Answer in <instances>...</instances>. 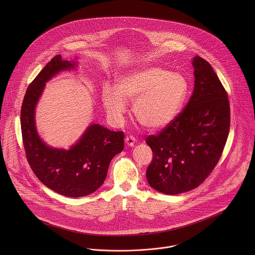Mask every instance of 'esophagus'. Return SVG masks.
Listing matches in <instances>:
<instances>
[{
    "label": "esophagus",
    "instance_id": "esophagus-1",
    "mask_svg": "<svg viewBox=\"0 0 255 255\" xmlns=\"http://www.w3.org/2000/svg\"><path fill=\"white\" fill-rule=\"evenodd\" d=\"M136 139L133 136H127L126 137V143L128 146H133L135 143Z\"/></svg>",
    "mask_w": 255,
    "mask_h": 255
}]
</instances>
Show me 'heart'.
Returning <instances> with one entry per match:
<instances>
[{"instance_id":"obj_1","label":"heart","mask_w":255,"mask_h":255,"mask_svg":"<svg viewBox=\"0 0 255 255\" xmlns=\"http://www.w3.org/2000/svg\"><path fill=\"white\" fill-rule=\"evenodd\" d=\"M188 92V82L180 73L149 67L122 75L116 87L109 84L102 90V102L111 120L124 121L127 102H133L137 122L149 129H159L171 124L179 115Z\"/></svg>"}]
</instances>
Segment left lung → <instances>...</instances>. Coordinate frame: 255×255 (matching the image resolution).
I'll use <instances>...</instances> for the list:
<instances>
[{"mask_svg": "<svg viewBox=\"0 0 255 255\" xmlns=\"http://www.w3.org/2000/svg\"><path fill=\"white\" fill-rule=\"evenodd\" d=\"M194 89L184 109L146 143L153 159L146 171L151 187L179 194L197 187L218 163L230 130L228 94L211 65L192 60Z\"/></svg>", "mask_w": 255, "mask_h": 255, "instance_id": "obj_1", "label": "left lung"}]
</instances>
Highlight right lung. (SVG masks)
Masks as SVG:
<instances>
[{
    "label": "right lung",
    "instance_id": "add662e5",
    "mask_svg": "<svg viewBox=\"0 0 255 255\" xmlns=\"http://www.w3.org/2000/svg\"><path fill=\"white\" fill-rule=\"evenodd\" d=\"M75 62L55 56L29 84L23 98L20 125L27 161L39 181L65 196L80 197L97 190L105 181L111 160L124 149L123 131L90 125L69 150L53 148L40 138L35 109L45 84L53 76L74 69Z\"/></svg>",
    "mask_w": 255,
    "mask_h": 255
}]
</instances>
